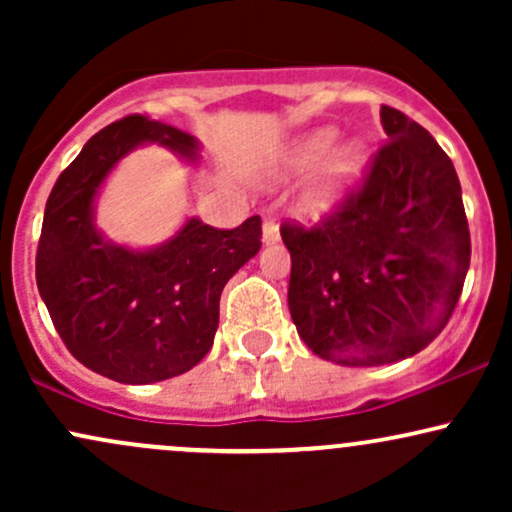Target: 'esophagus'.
<instances>
[{
  "mask_svg": "<svg viewBox=\"0 0 512 512\" xmlns=\"http://www.w3.org/2000/svg\"><path fill=\"white\" fill-rule=\"evenodd\" d=\"M262 238L267 245L279 240V223H276V219H272V216H267L262 223Z\"/></svg>",
  "mask_w": 512,
  "mask_h": 512,
  "instance_id": "esophagus-1",
  "label": "esophagus"
}]
</instances>
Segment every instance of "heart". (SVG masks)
Wrapping results in <instances>:
<instances>
[{
	"label": "heart",
	"instance_id": "heart-1",
	"mask_svg": "<svg viewBox=\"0 0 512 512\" xmlns=\"http://www.w3.org/2000/svg\"><path fill=\"white\" fill-rule=\"evenodd\" d=\"M337 132L334 129H317V132L303 137L293 146L289 156V166L293 170H308L317 166L327 154H330ZM368 163V151L363 144H346L325 163L320 180L315 182L313 190L303 199V211L308 216H322L337 207L342 199L349 195L361 180L363 170Z\"/></svg>",
	"mask_w": 512,
	"mask_h": 512
}]
</instances>
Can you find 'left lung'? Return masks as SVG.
Wrapping results in <instances>:
<instances>
[{
    "label": "left lung",
    "instance_id": "1",
    "mask_svg": "<svg viewBox=\"0 0 512 512\" xmlns=\"http://www.w3.org/2000/svg\"><path fill=\"white\" fill-rule=\"evenodd\" d=\"M380 122L387 142L361 185L313 228L281 226L298 337L342 366H383L426 349L460 301L472 255L448 154L390 105Z\"/></svg>",
    "mask_w": 512,
    "mask_h": 512
}]
</instances>
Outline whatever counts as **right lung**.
<instances>
[{
    "label": "right lung",
    "instance_id": "right-lung-1",
    "mask_svg": "<svg viewBox=\"0 0 512 512\" xmlns=\"http://www.w3.org/2000/svg\"><path fill=\"white\" fill-rule=\"evenodd\" d=\"M142 144L197 161L192 134L146 115L103 127L52 187L35 255L38 291L69 354L127 385L175 378L209 354L223 286L262 245L260 216L231 231L190 219L144 252L108 243L93 223V199Z\"/></svg>",
    "mask_w": 512,
    "mask_h": 512
}]
</instances>
